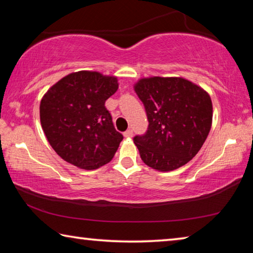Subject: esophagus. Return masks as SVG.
Returning a JSON list of instances; mask_svg holds the SVG:
<instances>
[{"label":"esophagus","instance_id":"34e87169","mask_svg":"<svg viewBox=\"0 0 253 253\" xmlns=\"http://www.w3.org/2000/svg\"><path fill=\"white\" fill-rule=\"evenodd\" d=\"M124 136L126 137V138H129V137H131L132 136V129H127L125 132H124Z\"/></svg>","mask_w":253,"mask_h":253}]
</instances>
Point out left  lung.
<instances>
[{"instance_id":"left-lung-1","label":"left lung","mask_w":253,"mask_h":253,"mask_svg":"<svg viewBox=\"0 0 253 253\" xmlns=\"http://www.w3.org/2000/svg\"><path fill=\"white\" fill-rule=\"evenodd\" d=\"M148 121L134 143L149 168L162 172L190 162L203 146L212 125L211 98L183 78L142 79L135 85Z\"/></svg>"}]
</instances>
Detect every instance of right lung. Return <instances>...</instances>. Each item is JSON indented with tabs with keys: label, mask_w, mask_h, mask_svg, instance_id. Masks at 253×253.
<instances>
[{
	"label": "right lung",
	"mask_w": 253,
	"mask_h": 253,
	"mask_svg": "<svg viewBox=\"0 0 253 253\" xmlns=\"http://www.w3.org/2000/svg\"><path fill=\"white\" fill-rule=\"evenodd\" d=\"M117 89L115 77L96 71L70 74L49 89L40 104V121L60 157L84 169L100 168L114 157L124 137L105 102Z\"/></svg>",
	"instance_id": "add662e5"
}]
</instances>
